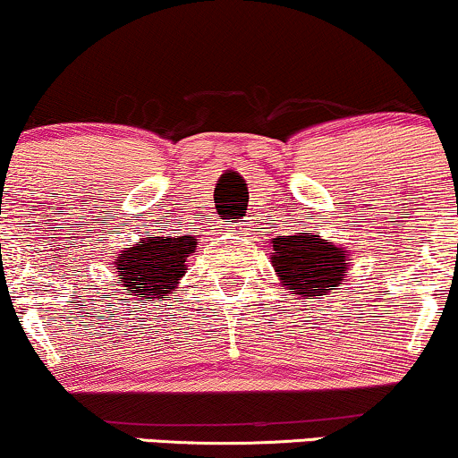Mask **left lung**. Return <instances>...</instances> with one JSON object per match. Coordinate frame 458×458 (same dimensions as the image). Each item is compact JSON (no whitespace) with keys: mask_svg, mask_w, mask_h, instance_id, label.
I'll list each match as a JSON object with an SVG mask.
<instances>
[{"mask_svg":"<svg viewBox=\"0 0 458 458\" xmlns=\"http://www.w3.org/2000/svg\"><path fill=\"white\" fill-rule=\"evenodd\" d=\"M351 251L320 239L317 233L273 239V269L291 295L320 299L349 273Z\"/></svg>","mask_w":458,"mask_h":458,"instance_id":"left-lung-1","label":"left lung"}]
</instances>
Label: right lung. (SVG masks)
Listing matches in <instances>:
<instances>
[{"mask_svg":"<svg viewBox=\"0 0 458 458\" xmlns=\"http://www.w3.org/2000/svg\"><path fill=\"white\" fill-rule=\"evenodd\" d=\"M196 247L193 236H146L135 247H124L114 262L123 291L138 297L140 303L163 301L178 288Z\"/></svg>","mask_w":458,"mask_h":458,"instance_id":"right-lung-1","label":"right lung"}]
</instances>
